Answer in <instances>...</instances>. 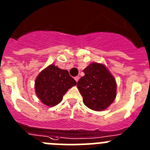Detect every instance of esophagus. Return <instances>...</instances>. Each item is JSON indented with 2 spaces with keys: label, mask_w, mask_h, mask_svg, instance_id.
<instances>
[{
  "label": "esophagus",
  "mask_w": 150,
  "mask_h": 150,
  "mask_svg": "<svg viewBox=\"0 0 150 150\" xmlns=\"http://www.w3.org/2000/svg\"><path fill=\"white\" fill-rule=\"evenodd\" d=\"M74 79H75V80H76V83H77L78 81H79V77L78 76H75V77H74Z\"/></svg>",
  "instance_id": "esophagus-1"
}]
</instances>
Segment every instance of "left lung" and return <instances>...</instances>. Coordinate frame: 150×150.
Masks as SVG:
<instances>
[{"label":"left lung","mask_w":150,"mask_h":150,"mask_svg":"<svg viewBox=\"0 0 150 150\" xmlns=\"http://www.w3.org/2000/svg\"><path fill=\"white\" fill-rule=\"evenodd\" d=\"M85 76L77 83L85 105L96 111L105 110L116 95L114 77L101 64L91 63L83 70Z\"/></svg>","instance_id":"8db88e82"}]
</instances>
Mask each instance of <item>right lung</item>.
Returning a JSON list of instances; mask_svg holds the SVG:
<instances>
[{"label": "right lung", "instance_id": "add662e5", "mask_svg": "<svg viewBox=\"0 0 150 150\" xmlns=\"http://www.w3.org/2000/svg\"><path fill=\"white\" fill-rule=\"evenodd\" d=\"M76 85V82L68 71L51 64L41 71L36 79L35 91L43 104L53 107L62 101L69 88Z\"/></svg>", "mask_w": 150, "mask_h": 150}]
</instances>
